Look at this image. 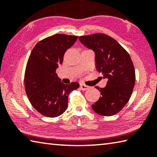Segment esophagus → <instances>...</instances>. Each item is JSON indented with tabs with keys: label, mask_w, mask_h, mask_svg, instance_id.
Segmentation results:
<instances>
[{
	"label": "esophagus",
	"mask_w": 157,
	"mask_h": 157,
	"mask_svg": "<svg viewBox=\"0 0 157 157\" xmlns=\"http://www.w3.org/2000/svg\"><path fill=\"white\" fill-rule=\"evenodd\" d=\"M80 89L82 90V91H86V90L89 89V86H87V85L81 84H80Z\"/></svg>",
	"instance_id": "obj_1"
}]
</instances>
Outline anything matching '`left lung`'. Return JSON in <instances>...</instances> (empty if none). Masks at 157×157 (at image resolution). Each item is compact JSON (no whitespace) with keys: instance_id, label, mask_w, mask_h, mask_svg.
<instances>
[{"instance_id":"obj_1","label":"left lung","mask_w":157,"mask_h":157,"mask_svg":"<svg viewBox=\"0 0 157 157\" xmlns=\"http://www.w3.org/2000/svg\"><path fill=\"white\" fill-rule=\"evenodd\" d=\"M85 46L95 53V66L108 81L100 91L96 102L91 106L101 116H111L121 111L131 97L136 75L129 54L115 39L107 34L96 33L79 36Z\"/></svg>"}]
</instances>
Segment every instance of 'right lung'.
Instances as JSON below:
<instances>
[{
	"mask_svg": "<svg viewBox=\"0 0 157 157\" xmlns=\"http://www.w3.org/2000/svg\"><path fill=\"white\" fill-rule=\"evenodd\" d=\"M77 39L56 34L39 41L30 53L24 76L25 93L33 107L44 116L62 115L68 107V94L79 86L78 82L62 83L56 73L64 53Z\"/></svg>",
	"mask_w": 157,
	"mask_h": 157,
	"instance_id": "add662e5",
	"label": "right lung"
}]
</instances>
